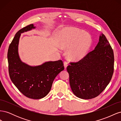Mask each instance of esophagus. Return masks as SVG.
<instances>
[{
	"instance_id": "1",
	"label": "esophagus",
	"mask_w": 121,
	"mask_h": 121,
	"mask_svg": "<svg viewBox=\"0 0 121 121\" xmlns=\"http://www.w3.org/2000/svg\"><path fill=\"white\" fill-rule=\"evenodd\" d=\"M64 67H65V69H66L67 68V66H68V62L67 61H64Z\"/></svg>"
}]
</instances>
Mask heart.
Wrapping results in <instances>:
<instances>
[{"label": "heart", "mask_w": 121, "mask_h": 121, "mask_svg": "<svg viewBox=\"0 0 121 121\" xmlns=\"http://www.w3.org/2000/svg\"><path fill=\"white\" fill-rule=\"evenodd\" d=\"M91 44L90 35L75 28H68L61 37L60 46L63 49H68L69 59L78 60L86 56Z\"/></svg>", "instance_id": "1"}]
</instances>
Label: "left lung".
I'll return each mask as SVG.
<instances>
[{"label": "left lung", "instance_id": "left-lung-1", "mask_svg": "<svg viewBox=\"0 0 121 121\" xmlns=\"http://www.w3.org/2000/svg\"><path fill=\"white\" fill-rule=\"evenodd\" d=\"M67 69L71 89L84 99L98 96L111 80L114 55L110 44L102 34L95 49L77 62H71Z\"/></svg>", "mask_w": 121, "mask_h": 121}]
</instances>
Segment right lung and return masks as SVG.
I'll list each match as a JSON object with an SVG mask.
<instances>
[{
    "instance_id": "add662e5",
    "label": "right lung",
    "mask_w": 121,
    "mask_h": 121,
    "mask_svg": "<svg viewBox=\"0 0 121 121\" xmlns=\"http://www.w3.org/2000/svg\"><path fill=\"white\" fill-rule=\"evenodd\" d=\"M34 28L33 24H30L17 33L9 46L8 59L9 75L14 85L25 96L38 99L48 94L54 79L65 68L61 60L46 62L36 67L21 60L18 54L21 33Z\"/></svg>"
}]
</instances>
